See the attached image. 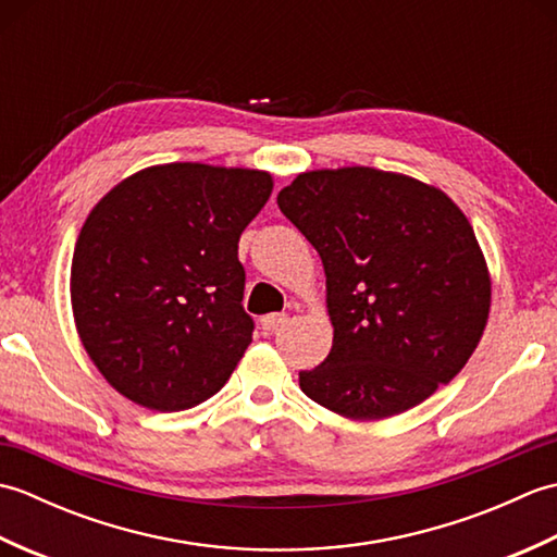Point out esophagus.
Listing matches in <instances>:
<instances>
[{
  "label": "esophagus",
  "instance_id": "34e87169",
  "mask_svg": "<svg viewBox=\"0 0 557 557\" xmlns=\"http://www.w3.org/2000/svg\"><path fill=\"white\" fill-rule=\"evenodd\" d=\"M287 323V315L285 313H268L260 318V327H263V333H275V330H280L282 325Z\"/></svg>",
  "mask_w": 557,
  "mask_h": 557
}]
</instances>
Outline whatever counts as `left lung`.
<instances>
[{
  "instance_id": "left-lung-1",
  "label": "left lung",
  "mask_w": 557,
  "mask_h": 557,
  "mask_svg": "<svg viewBox=\"0 0 557 557\" xmlns=\"http://www.w3.org/2000/svg\"><path fill=\"white\" fill-rule=\"evenodd\" d=\"M277 206L325 268L333 349L306 397L354 421L395 417L465 369L486 330L491 275L441 188L373 168L304 172Z\"/></svg>"
}]
</instances>
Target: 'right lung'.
<instances>
[{
	"label": "right lung",
	"mask_w": 557,
	"mask_h": 557,
	"mask_svg": "<svg viewBox=\"0 0 557 557\" xmlns=\"http://www.w3.org/2000/svg\"><path fill=\"white\" fill-rule=\"evenodd\" d=\"M270 194L268 172L170 162L126 176L90 210L71 309L116 393L182 411L230 381L253 335L239 236Z\"/></svg>",
	"instance_id": "right-lung-1"
}]
</instances>
